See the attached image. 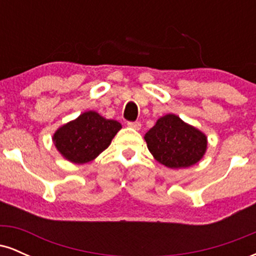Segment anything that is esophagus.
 <instances>
[{"label":"esophagus","mask_w":256,"mask_h":256,"mask_svg":"<svg viewBox=\"0 0 256 256\" xmlns=\"http://www.w3.org/2000/svg\"><path fill=\"white\" fill-rule=\"evenodd\" d=\"M128 128H134V130H140V122H128Z\"/></svg>","instance_id":"34e87169"}]
</instances>
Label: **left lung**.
Returning <instances> with one entry per match:
<instances>
[{
  "label": "left lung",
  "instance_id": "1",
  "mask_svg": "<svg viewBox=\"0 0 256 256\" xmlns=\"http://www.w3.org/2000/svg\"><path fill=\"white\" fill-rule=\"evenodd\" d=\"M144 140L152 156L170 168L195 165L207 149V137L174 114L158 119Z\"/></svg>",
  "mask_w": 256,
  "mask_h": 256
}]
</instances>
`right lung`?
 Wrapping results in <instances>:
<instances>
[{"label": "right lung", "mask_w": 256, "mask_h": 256, "mask_svg": "<svg viewBox=\"0 0 256 256\" xmlns=\"http://www.w3.org/2000/svg\"><path fill=\"white\" fill-rule=\"evenodd\" d=\"M120 128V122L104 119L96 112L90 110L61 126L55 132L52 140L67 160L85 164L107 149Z\"/></svg>", "instance_id": "obj_1"}]
</instances>
